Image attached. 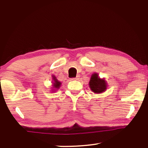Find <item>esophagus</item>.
Masks as SVG:
<instances>
[{"label": "esophagus", "mask_w": 148, "mask_h": 148, "mask_svg": "<svg viewBox=\"0 0 148 148\" xmlns=\"http://www.w3.org/2000/svg\"><path fill=\"white\" fill-rule=\"evenodd\" d=\"M79 78V76H77L76 77H74V78H72V80H78Z\"/></svg>", "instance_id": "esophagus-1"}]
</instances>
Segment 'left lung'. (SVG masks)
Listing matches in <instances>:
<instances>
[{
  "label": "left lung",
  "instance_id": "left-lung-1",
  "mask_svg": "<svg viewBox=\"0 0 148 148\" xmlns=\"http://www.w3.org/2000/svg\"><path fill=\"white\" fill-rule=\"evenodd\" d=\"M89 87L95 93L99 94L106 91L107 84L104 78H100L98 74L94 73L92 74L91 79H90Z\"/></svg>",
  "mask_w": 148,
  "mask_h": 148
}]
</instances>
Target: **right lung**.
<instances>
[{
  "instance_id": "obj_1",
  "label": "right lung",
  "mask_w": 148,
  "mask_h": 148,
  "mask_svg": "<svg viewBox=\"0 0 148 148\" xmlns=\"http://www.w3.org/2000/svg\"><path fill=\"white\" fill-rule=\"evenodd\" d=\"M53 88L56 89H59L60 86H61V83L57 79L56 77L55 76H53Z\"/></svg>"
}]
</instances>
